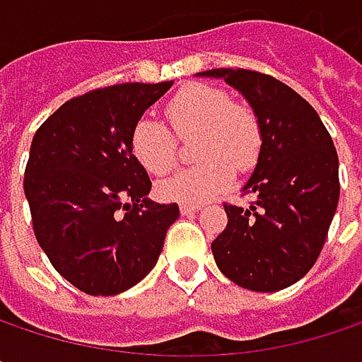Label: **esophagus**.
Instances as JSON below:
<instances>
[{
  "instance_id": "obj_1",
  "label": "esophagus",
  "mask_w": 362,
  "mask_h": 362,
  "mask_svg": "<svg viewBox=\"0 0 362 362\" xmlns=\"http://www.w3.org/2000/svg\"><path fill=\"white\" fill-rule=\"evenodd\" d=\"M201 209V203H180L182 214H192V211H199Z\"/></svg>"
}]
</instances>
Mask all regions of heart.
Listing matches in <instances>:
<instances>
[{
  "label": "heart",
  "mask_w": 362,
  "mask_h": 362,
  "mask_svg": "<svg viewBox=\"0 0 362 362\" xmlns=\"http://www.w3.org/2000/svg\"><path fill=\"white\" fill-rule=\"evenodd\" d=\"M163 110L178 138L197 134L199 163L161 182L157 186L161 199L201 203L230 184L235 168L245 172L255 165L264 142L262 121L250 105L233 103L226 90L190 83L180 88ZM129 151L153 176H165L178 161L176 136L151 117H142L132 127Z\"/></svg>",
  "instance_id": "1"
}]
</instances>
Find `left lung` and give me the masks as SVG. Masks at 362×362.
<instances>
[{
    "mask_svg": "<svg viewBox=\"0 0 362 362\" xmlns=\"http://www.w3.org/2000/svg\"><path fill=\"white\" fill-rule=\"evenodd\" d=\"M257 112L262 153L243 194L250 207L224 203L226 228L214 239L218 268L239 287L279 291L300 281L323 250L339 201V163L321 117L296 90L250 69H211Z\"/></svg>",
    "mask_w": 362,
    "mask_h": 362,
    "instance_id": "8db88e82",
    "label": "left lung"
}]
</instances>
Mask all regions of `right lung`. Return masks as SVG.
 <instances>
[{"mask_svg":"<svg viewBox=\"0 0 362 362\" xmlns=\"http://www.w3.org/2000/svg\"><path fill=\"white\" fill-rule=\"evenodd\" d=\"M174 81L119 83L66 100L35 132L25 170L33 233L52 266L90 296H117L157 264L176 203H155L129 151L142 112Z\"/></svg>","mask_w":362,"mask_h":362,"instance_id":"obj_1","label":"right lung"}]
</instances>
